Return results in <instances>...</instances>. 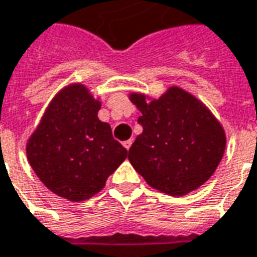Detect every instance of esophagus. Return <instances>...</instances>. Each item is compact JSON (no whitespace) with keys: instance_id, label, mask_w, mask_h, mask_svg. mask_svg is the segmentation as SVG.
Listing matches in <instances>:
<instances>
[{"instance_id":"34e87169","label":"esophagus","mask_w":257,"mask_h":257,"mask_svg":"<svg viewBox=\"0 0 257 257\" xmlns=\"http://www.w3.org/2000/svg\"><path fill=\"white\" fill-rule=\"evenodd\" d=\"M132 142H134V141H132V139H128V141H125L122 143L123 147H125L126 150H129V149H131V146H132Z\"/></svg>"}]
</instances>
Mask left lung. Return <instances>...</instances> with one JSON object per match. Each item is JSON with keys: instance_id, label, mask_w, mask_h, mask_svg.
Here are the masks:
<instances>
[{"instance_id": "left-lung-1", "label": "left lung", "mask_w": 257, "mask_h": 257, "mask_svg": "<svg viewBox=\"0 0 257 257\" xmlns=\"http://www.w3.org/2000/svg\"><path fill=\"white\" fill-rule=\"evenodd\" d=\"M142 115L143 132L129 149L128 159L157 191L184 196L214 174L225 150L221 123L200 100L172 86L160 98L129 94Z\"/></svg>"}]
</instances>
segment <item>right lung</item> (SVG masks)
Returning a JSON list of instances; mask_svg holds the SVG:
<instances>
[{
	"label": "right lung",
	"instance_id": "obj_1",
	"mask_svg": "<svg viewBox=\"0 0 257 257\" xmlns=\"http://www.w3.org/2000/svg\"><path fill=\"white\" fill-rule=\"evenodd\" d=\"M100 107L86 86H66L48 104L26 145L36 175L50 191L71 202L98 193L128 156L112 138L110 125L98 119Z\"/></svg>",
	"mask_w": 257,
	"mask_h": 257
}]
</instances>
